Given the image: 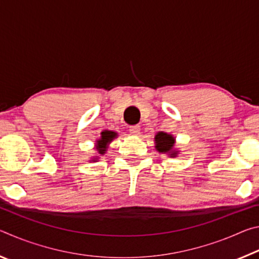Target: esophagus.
<instances>
[{
	"label": "esophagus",
	"instance_id": "34e87169",
	"mask_svg": "<svg viewBox=\"0 0 259 259\" xmlns=\"http://www.w3.org/2000/svg\"><path fill=\"white\" fill-rule=\"evenodd\" d=\"M129 131L131 135L138 136L140 133V126L139 125H131V126H129Z\"/></svg>",
	"mask_w": 259,
	"mask_h": 259
}]
</instances>
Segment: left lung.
I'll return each instance as SVG.
<instances>
[{
    "mask_svg": "<svg viewBox=\"0 0 259 259\" xmlns=\"http://www.w3.org/2000/svg\"><path fill=\"white\" fill-rule=\"evenodd\" d=\"M154 144L155 150L162 154H166L170 157H176L179 154V151L175 148L176 138L172 135L159 131L154 137Z\"/></svg>",
    "mask_w": 259,
    "mask_h": 259,
    "instance_id": "left-lung-1",
    "label": "left lung"
}]
</instances>
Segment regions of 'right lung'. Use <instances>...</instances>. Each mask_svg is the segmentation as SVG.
<instances>
[{"label": "right lung", "instance_id": "1", "mask_svg": "<svg viewBox=\"0 0 259 259\" xmlns=\"http://www.w3.org/2000/svg\"><path fill=\"white\" fill-rule=\"evenodd\" d=\"M117 137V133L111 130H104L100 133V138L96 140L95 148L99 155H104L106 153L108 145L113 142V139ZM99 155H95L90 162H97L99 160Z\"/></svg>", "mask_w": 259, "mask_h": 259}]
</instances>
